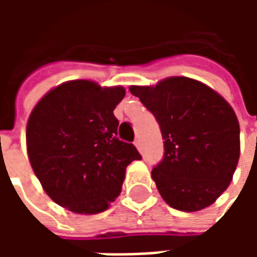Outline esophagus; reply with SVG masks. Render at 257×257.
I'll return each mask as SVG.
<instances>
[{"instance_id": "obj_1", "label": "esophagus", "mask_w": 257, "mask_h": 257, "mask_svg": "<svg viewBox=\"0 0 257 257\" xmlns=\"http://www.w3.org/2000/svg\"><path fill=\"white\" fill-rule=\"evenodd\" d=\"M135 146L139 149V151H142V143H140V139H136L135 140Z\"/></svg>"}]
</instances>
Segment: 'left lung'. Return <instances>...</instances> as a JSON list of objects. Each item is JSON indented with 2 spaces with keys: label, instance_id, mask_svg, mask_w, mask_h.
I'll return each instance as SVG.
<instances>
[{
  "label": "left lung",
  "instance_id": "left-lung-1",
  "mask_svg": "<svg viewBox=\"0 0 257 257\" xmlns=\"http://www.w3.org/2000/svg\"><path fill=\"white\" fill-rule=\"evenodd\" d=\"M129 90L161 129L164 158L151 176L162 198L183 212L213 204L228 187L239 158V123L231 106L209 86L186 77Z\"/></svg>",
  "mask_w": 257,
  "mask_h": 257
}]
</instances>
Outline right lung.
I'll list each match as a JSON object with an SVG mask.
<instances>
[{
    "label": "right lung",
    "mask_w": 257,
    "mask_h": 257,
    "mask_svg": "<svg viewBox=\"0 0 257 257\" xmlns=\"http://www.w3.org/2000/svg\"><path fill=\"white\" fill-rule=\"evenodd\" d=\"M122 86L100 88L75 79L56 86L31 111L26 140L33 171L45 193L75 213H100L115 201L125 171L142 160L117 138L114 108Z\"/></svg>",
    "instance_id": "right-lung-1"
}]
</instances>
